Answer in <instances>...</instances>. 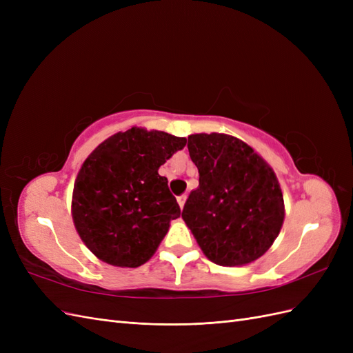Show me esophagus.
<instances>
[{"label":"esophagus","instance_id":"34e87169","mask_svg":"<svg viewBox=\"0 0 353 353\" xmlns=\"http://www.w3.org/2000/svg\"><path fill=\"white\" fill-rule=\"evenodd\" d=\"M185 200H187V194H183V196H179V197H178V205H179V208H181V209L184 208V205H185Z\"/></svg>","mask_w":353,"mask_h":353}]
</instances>
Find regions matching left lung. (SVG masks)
Returning a JSON list of instances; mask_svg holds the SVG:
<instances>
[{
	"instance_id": "8db88e82",
	"label": "left lung",
	"mask_w": 353,
	"mask_h": 353,
	"mask_svg": "<svg viewBox=\"0 0 353 353\" xmlns=\"http://www.w3.org/2000/svg\"><path fill=\"white\" fill-rule=\"evenodd\" d=\"M199 169L183 219L213 263L243 266L259 259L279 237L284 199L272 168L240 138L228 134L188 135Z\"/></svg>"
}]
</instances>
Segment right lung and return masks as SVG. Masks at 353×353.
<instances>
[{
  "mask_svg": "<svg viewBox=\"0 0 353 353\" xmlns=\"http://www.w3.org/2000/svg\"><path fill=\"white\" fill-rule=\"evenodd\" d=\"M185 143L184 137L134 126L85 159L73 185L72 218L100 261L137 268L156 253L170 221L181 215L159 168Z\"/></svg>",
  "mask_w": 353,
  "mask_h": 353,
  "instance_id": "right-lung-1",
  "label": "right lung"
}]
</instances>
